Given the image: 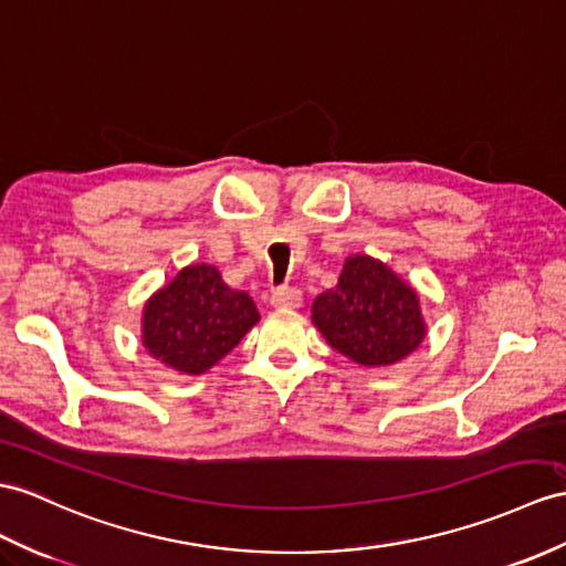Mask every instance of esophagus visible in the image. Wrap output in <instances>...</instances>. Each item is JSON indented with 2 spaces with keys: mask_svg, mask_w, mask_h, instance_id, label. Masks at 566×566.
Masks as SVG:
<instances>
[{
  "mask_svg": "<svg viewBox=\"0 0 566 566\" xmlns=\"http://www.w3.org/2000/svg\"><path fill=\"white\" fill-rule=\"evenodd\" d=\"M271 305L283 310H297L302 305V293L297 287H275V291H271Z\"/></svg>",
  "mask_w": 566,
  "mask_h": 566,
  "instance_id": "1",
  "label": "esophagus"
}]
</instances>
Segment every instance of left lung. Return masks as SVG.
<instances>
[{
	"label": "left lung",
	"instance_id": "1",
	"mask_svg": "<svg viewBox=\"0 0 566 566\" xmlns=\"http://www.w3.org/2000/svg\"><path fill=\"white\" fill-rule=\"evenodd\" d=\"M312 322L331 348L363 367L403 360L427 334L416 287L367 254L346 259L336 287L314 300Z\"/></svg>",
	"mask_w": 566,
	"mask_h": 566
}]
</instances>
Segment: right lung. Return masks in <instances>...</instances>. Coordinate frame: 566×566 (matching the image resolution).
I'll return each instance as SVG.
<instances>
[{
  "label": "right lung",
  "instance_id": "add662e5",
  "mask_svg": "<svg viewBox=\"0 0 566 566\" xmlns=\"http://www.w3.org/2000/svg\"><path fill=\"white\" fill-rule=\"evenodd\" d=\"M259 322L254 300L232 291L211 264H191L146 302L142 340L148 355L182 375H203Z\"/></svg>",
  "mask_w": 566,
  "mask_h": 566
}]
</instances>
